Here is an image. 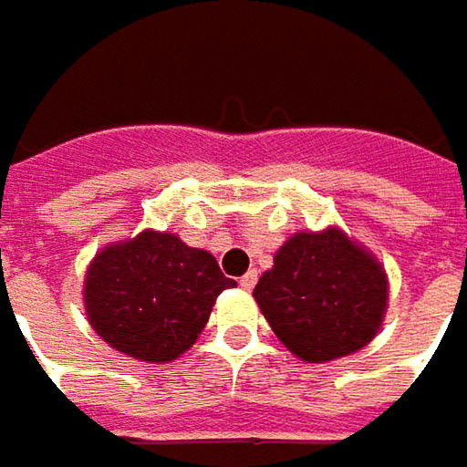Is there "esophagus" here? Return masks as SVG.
I'll return each mask as SVG.
<instances>
[{
  "instance_id": "obj_1",
  "label": "esophagus",
  "mask_w": 467,
  "mask_h": 467,
  "mask_svg": "<svg viewBox=\"0 0 467 467\" xmlns=\"http://www.w3.org/2000/svg\"><path fill=\"white\" fill-rule=\"evenodd\" d=\"M255 282H258V271H255V268H253V271H248V274H245V276H243V279H240V286H243V289H253V286H255Z\"/></svg>"
}]
</instances>
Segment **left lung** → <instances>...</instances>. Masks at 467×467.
Listing matches in <instances>:
<instances>
[{"label": "left lung", "instance_id": "8db88e82", "mask_svg": "<svg viewBox=\"0 0 467 467\" xmlns=\"http://www.w3.org/2000/svg\"><path fill=\"white\" fill-rule=\"evenodd\" d=\"M253 297L295 357L323 364L359 351L378 336L388 310V276L372 253L328 227L292 234Z\"/></svg>", "mask_w": 467, "mask_h": 467}]
</instances>
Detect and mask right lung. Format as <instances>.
<instances>
[{
    "label": "right lung",
    "instance_id": "1",
    "mask_svg": "<svg viewBox=\"0 0 467 467\" xmlns=\"http://www.w3.org/2000/svg\"><path fill=\"white\" fill-rule=\"evenodd\" d=\"M234 286L217 258L178 234L144 230L103 248L85 276L89 326L105 344L141 362H172L206 326L217 297Z\"/></svg>",
    "mask_w": 467,
    "mask_h": 467
}]
</instances>
